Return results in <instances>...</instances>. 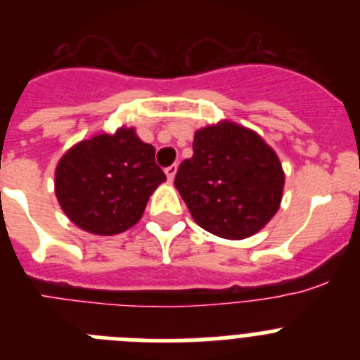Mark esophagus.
Instances as JSON below:
<instances>
[{
	"label": "esophagus",
	"mask_w": 360,
	"mask_h": 360,
	"mask_svg": "<svg viewBox=\"0 0 360 360\" xmlns=\"http://www.w3.org/2000/svg\"><path fill=\"white\" fill-rule=\"evenodd\" d=\"M176 169H178L176 164L169 165V167H165V174H167V178H169V180H173L174 174H176Z\"/></svg>",
	"instance_id": "34e87169"
}]
</instances>
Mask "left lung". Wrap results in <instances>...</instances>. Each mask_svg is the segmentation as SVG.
Returning a JSON list of instances; mask_svg holds the SVG:
<instances>
[{"mask_svg":"<svg viewBox=\"0 0 360 360\" xmlns=\"http://www.w3.org/2000/svg\"><path fill=\"white\" fill-rule=\"evenodd\" d=\"M174 187L196 224L225 240L262 231L281 205L285 173L278 155L252 129L231 120L195 133Z\"/></svg>","mask_w":360,"mask_h":360,"instance_id":"obj_1","label":"left lung"}]
</instances>
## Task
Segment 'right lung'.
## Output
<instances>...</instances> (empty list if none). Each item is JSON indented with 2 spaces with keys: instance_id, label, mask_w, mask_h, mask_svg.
<instances>
[{
  "instance_id": "add662e5",
  "label": "right lung",
  "mask_w": 360,
  "mask_h": 360,
  "mask_svg": "<svg viewBox=\"0 0 360 360\" xmlns=\"http://www.w3.org/2000/svg\"><path fill=\"white\" fill-rule=\"evenodd\" d=\"M164 171L155 164V148L135 128L77 142L57 162V202L79 229L98 236L128 231L144 214Z\"/></svg>"
}]
</instances>
